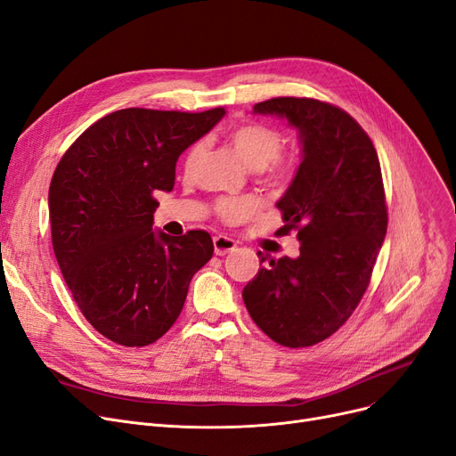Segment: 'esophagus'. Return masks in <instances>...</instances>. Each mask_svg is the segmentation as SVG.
<instances>
[{
	"label": "esophagus",
	"mask_w": 456,
	"mask_h": 456,
	"mask_svg": "<svg viewBox=\"0 0 456 456\" xmlns=\"http://www.w3.org/2000/svg\"><path fill=\"white\" fill-rule=\"evenodd\" d=\"M212 242H214V253L216 255H227V253L236 249V242L232 239H229V236H224V234L214 236Z\"/></svg>",
	"instance_id": "1"
}]
</instances>
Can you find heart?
Masks as SVG:
<instances>
[{"label":"heart","mask_w":456,"mask_h":456,"mask_svg":"<svg viewBox=\"0 0 456 456\" xmlns=\"http://www.w3.org/2000/svg\"><path fill=\"white\" fill-rule=\"evenodd\" d=\"M231 143L240 154L242 160L251 167L263 173L273 183H287L296 173V158L289 152H281V134L261 123H246L231 132ZM201 145H193L186 158L184 167L190 171L197 160ZM261 208V200L255 195L222 197L216 201V214L225 224H240Z\"/></svg>","instance_id":"obj_1"}]
</instances>
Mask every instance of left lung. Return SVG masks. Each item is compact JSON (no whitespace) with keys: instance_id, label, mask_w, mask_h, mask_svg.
<instances>
[{"instance_id":"8db88e82","label":"left lung","mask_w":456,"mask_h":456,"mask_svg":"<svg viewBox=\"0 0 456 456\" xmlns=\"http://www.w3.org/2000/svg\"><path fill=\"white\" fill-rule=\"evenodd\" d=\"M253 111L285 117L300 132L302 164L277 201L285 222L277 234L296 231L300 255L272 259L256 253L263 268L242 298L272 341L313 346L358 307L386 239L379 154L354 117L316 98H270Z\"/></svg>"}]
</instances>
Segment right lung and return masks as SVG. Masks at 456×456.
I'll return each mask as SVG.
<instances>
[{"label": "right lung", "instance_id": "1", "mask_svg": "<svg viewBox=\"0 0 456 456\" xmlns=\"http://www.w3.org/2000/svg\"><path fill=\"white\" fill-rule=\"evenodd\" d=\"M224 115L118 110L77 137L53 171L55 259L87 322L117 345L160 339L179 319L193 273L210 261L207 231H152L154 191L173 190L179 156Z\"/></svg>", "mask_w": 456, "mask_h": 456}]
</instances>
